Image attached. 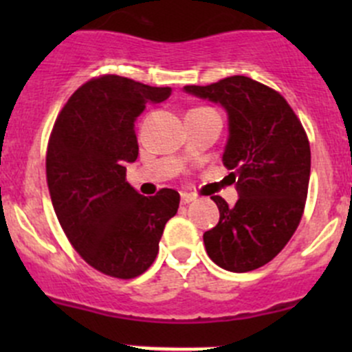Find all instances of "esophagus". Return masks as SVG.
<instances>
[{
	"mask_svg": "<svg viewBox=\"0 0 352 352\" xmlns=\"http://www.w3.org/2000/svg\"><path fill=\"white\" fill-rule=\"evenodd\" d=\"M180 201H182V204H189V202L196 201V196H194V194H189V192H182L180 194Z\"/></svg>",
	"mask_w": 352,
	"mask_h": 352,
	"instance_id": "34e87169",
	"label": "esophagus"
}]
</instances>
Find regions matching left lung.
Here are the masks:
<instances>
[{
    "label": "left lung",
    "instance_id": "1",
    "mask_svg": "<svg viewBox=\"0 0 352 352\" xmlns=\"http://www.w3.org/2000/svg\"><path fill=\"white\" fill-rule=\"evenodd\" d=\"M184 90L228 112L223 163L240 194L233 208L211 196L219 221L202 236L206 252L226 271H254L271 262L300 225L310 182L308 136L286 98L248 76Z\"/></svg>",
    "mask_w": 352,
    "mask_h": 352
}]
</instances>
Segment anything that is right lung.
Here are the masks:
<instances>
[{
  "instance_id": "right-lung-1",
  "label": "right lung",
  "mask_w": 352,
  "mask_h": 352,
  "mask_svg": "<svg viewBox=\"0 0 352 352\" xmlns=\"http://www.w3.org/2000/svg\"><path fill=\"white\" fill-rule=\"evenodd\" d=\"M170 94L117 74L91 78L71 95L49 138L45 175L59 225L80 257L110 278L143 274L179 209L177 190L141 196L124 166L140 151L136 117Z\"/></svg>"
}]
</instances>
